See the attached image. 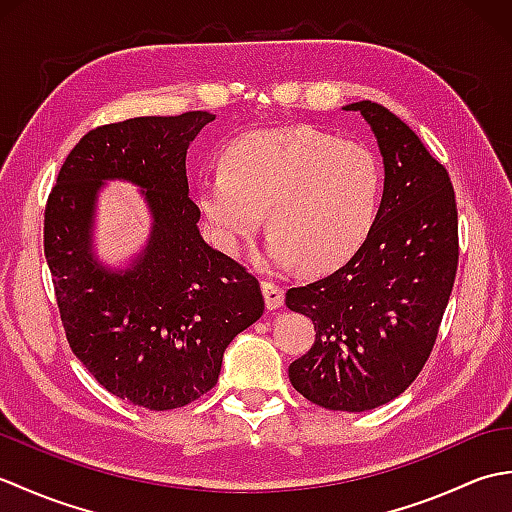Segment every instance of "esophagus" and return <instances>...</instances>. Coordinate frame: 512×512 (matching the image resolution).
Listing matches in <instances>:
<instances>
[{"label":"esophagus","mask_w":512,"mask_h":512,"mask_svg":"<svg viewBox=\"0 0 512 512\" xmlns=\"http://www.w3.org/2000/svg\"><path fill=\"white\" fill-rule=\"evenodd\" d=\"M262 288H264V299H266V308L268 310H275V308L281 306V303H284V299H286V290L284 288L273 284V281H264Z\"/></svg>","instance_id":"34e87169"}]
</instances>
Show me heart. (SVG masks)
<instances>
[{"mask_svg": "<svg viewBox=\"0 0 512 512\" xmlns=\"http://www.w3.org/2000/svg\"><path fill=\"white\" fill-rule=\"evenodd\" d=\"M383 169L369 147L314 127L253 132L200 180V206L226 250L255 235L268 209V253L279 264L332 270L376 222Z\"/></svg>", "mask_w": 512, "mask_h": 512, "instance_id": "heart-1", "label": "heart"}]
</instances>
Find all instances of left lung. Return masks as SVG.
<instances>
[{"label":"left lung","mask_w":512,"mask_h":512,"mask_svg":"<svg viewBox=\"0 0 512 512\" xmlns=\"http://www.w3.org/2000/svg\"><path fill=\"white\" fill-rule=\"evenodd\" d=\"M345 110L361 112L378 140L383 200L350 262L286 292L317 332L288 376L323 409L367 411L400 396L429 361L458 273V206L449 171L409 125L372 101Z\"/></svg>","instance_id":"8db88e82"}]
</instances>
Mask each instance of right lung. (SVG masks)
Instances as JSON below:
<instances>
[{
  "instance_id": "add662e5",
  "label": "right lung",
  "mask_w": 512,
  "mask_h": 512,
  "mask_svg": "<svg viewBox=\"0 0 512 512\" xmlns=\"http://www.w3.org/2000/svg\"><path fill=\"white\" fill-rule=\"evenodd\" d=\"M211 112L138 116L96 127L65 158L43 215L54 295L74 356L132 405L167 411L213 389L222 356L264 314L262 288L200 235L187 149ZM144 189L155 226L127 271L91 253L95 193L105 179Z\"/></svg>"
}]
</instances>
